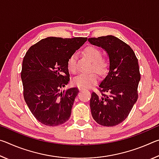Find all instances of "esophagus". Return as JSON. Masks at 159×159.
<instances>
[{"instance_id":"34e87169","label":"esophagus","mask_w":159,"mask_h":159,"mask_svg":"<svg viewBox=\"0 0 159 159\" xmlns=\"http://www.w3.org/2000/svg\"><path fill=\"white\" fill-rule=\"evenodd\" d=\"M79 90H83L84 89H83V88H79Z\"/></svg>"}]
</instances>
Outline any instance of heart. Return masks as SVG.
<instances>
[{
    "mask_svg": "<svg viewBox=\"0 0 159 159\" xmlns=\"http://www.w3.org/2000/svg\"><path fill=\"white\" fill-rule=\"evenodd\" d=\"M83 52L93 61L91 69H95L99 74L107 72L109 65V61L107 58L102 57V52L99 48L95 45H88L83 49ZM67 69L72 74L77 73V55L76 53H73L69 56L67 60ZM98 80V74L95 71H92L89 74L79 75L74 79V83L79 88H87L95 84Z\"/></svg>",
    "mask_w": 159,
    "mask_h": 159,
    "instance_id": "1",
    "label": "heart"
}]
</instances>
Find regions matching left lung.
I'll return each instance as SVG.
<instances>
[{"instance_id":"1","label":"left lung","mask_w":159,"mask_h":159,"mask_svg":"<svg viewBox=\"0 0 159 159\" xmlns=\"http://www.w3.org/2000/svg\"><path fill=\"white\" fill-rule=\"evenodd\" d=\"M88 41L105 50L110 62L109 73L99 85V93L91 94L93 118L101 125H117L128 117L138 100V60L133 49L115 36L89 38Z\"/></svg>"}]
</instances>
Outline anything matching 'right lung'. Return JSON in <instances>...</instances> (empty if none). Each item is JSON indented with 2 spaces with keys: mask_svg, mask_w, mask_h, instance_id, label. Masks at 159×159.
I'll use <instances>...</instances> for the list:
<instances>
[{
  "mask_svg": "<svg viewBox=\"0 0 159 159\" xmlns=\"http://www.w3.org/2000/svg\"><path fill=\"white\" fill-rule=\"evenodd\" d=\"M85 37H48L30 47L22 61L23 95L32 114L42 124L57 126L69 119L79 90L60 92L70 80L67 60L87 41Z\"/></svg>",
  "mask_w": 159,
  "mask_h": 159,
  "instance_id": "add662e5",
  "label": "right lung"
}]
</instances>
